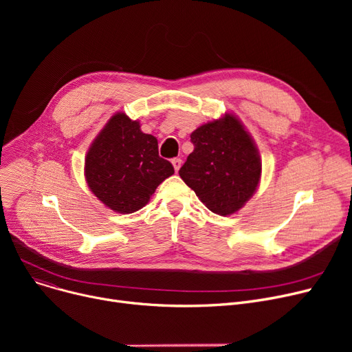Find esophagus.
Returning a JSON list of instances; mask_svg holds the SVG:
<instances>
[{
    "mask_svg": "<svg viewBox=\"0 0 352 352\" xmlns=\"http://www.w3.org/2000/svg\"><path fill=\"white\" fill-rule=\"evenodd\" d=\"M173 165H174V170H175V173H178V170H179V166H181V158H173Z\"/></svg>",
    "mask_w": 352,
    "mask_h": 352,
    "instance_id": "34e87169",
    "label": "esophagus"
}]
</instances>
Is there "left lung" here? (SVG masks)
I'll return each mask as SVG.
<instances>
[{"label": "left lung", "instance_id": "obj_1", "mask_svg": "<svg viewBox=\"0 0 352 352\" xmlns=\"http://www.w3.org/2000/svg\"><path fill=\"white\" fill-rule=\"evenodd\" d=\"M191 142L194 151L179 168L184 182L218 215L243 208L261 178L260 153L243 124L226 114L198 126Z\"/></svg>", "mask_w": 352, "mask_h": 352}]
</instances>
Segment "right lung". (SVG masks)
<instances>
[{"instance_id":"right-lung-1","label":"right lung","mask_w":352,"mask_h":352,"mask_svg":"<svg viewBox=\"0 0 352 352\" xmlns=\"http://www.w3.org/2000/svg\"><path fill=\"white\" fill-rule=\"evenodd\" d=\"M174 166L158 155V141L124 113L111 117L85 157L89 190L116 212L131 214L148 204Z\"/></svg>"}]
</instances>
